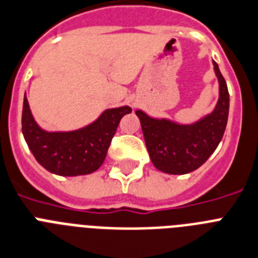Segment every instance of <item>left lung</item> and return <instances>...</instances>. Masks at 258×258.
I'll use <instances>...</instances> for the list:
<instances>
[{
  "mask_svg": "<svg viewBox=\"0 0 258 258\" xmlns=\"http://www.w3.org/2000/svg\"><path fill=\"white\" fill-rule=\"evenodd\" d=\"M213 69L219 81V100L215 110L198 122L179 124L169 119L151 118L136 110L151 162L159 171L171 175L192 172L208 160L223 139L229 112V93L215 60Z\"/></svg>",
  "mask_w": 258,
  "mask_h": 258,
  "instance_id": "8db88e82",
  "label": "left lung"
}]
</instances>
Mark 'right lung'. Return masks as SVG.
<instances>
[{"label": "right lung", "instance_id": "add662e5", "mask_svg": "<svg viewBox=\"0 0 258 258\" xmlns=\"http://www.w3.org/2000/svg\"><path fill=\"white\" fill-rule=\"evenodd\" d=\"M131 107L108 108L95 122L74 131H45L31 114L26 94L22 108V134L37 162L59 176L95 172L103 164L119 122Z\"/></svg>", "mask_w": 258, "mask_h": 258}]
</instances>
